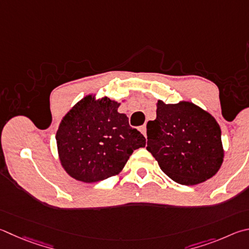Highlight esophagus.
<instances>
[{
	"label": "esophagus",
	"mask_w": 249,
	"mask_h": 249,
	"mask_svg": "<svg viewBox=\"0 0 249 249\" xmlns=\"http://www.w3.org/2000/svg\"><path fill=\"white\" fill-rule=\"evenodd\" d=\"M140 132H142V135H143V136L144 137H146L147 136V127H146V125H142V126H140Z\"/></svg>",
	"instance_id": "34e87169"
}]
</instances>
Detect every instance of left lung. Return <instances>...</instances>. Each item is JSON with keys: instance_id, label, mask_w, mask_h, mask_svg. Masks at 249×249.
Listing matches in <instances>:
<instances>
[{"instance_id": "1", "label": "left lung", "mask_w": 249, "mask_h": 249, "mask_svg": "<svg viewBox=\"0 0 249 249\" xmlns=\"http://www.w3.org/2000/svg\"><path fill=\"white\" fill-rule=\"evenodd\" d=\"M147 150L174 182L196 185L223 162L221 128L209 113L192 102L157 103V119L147 124Z\"/></svg>"}]
</instances>
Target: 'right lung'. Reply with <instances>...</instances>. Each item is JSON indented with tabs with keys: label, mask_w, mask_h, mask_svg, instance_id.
Wrapping results in <instances>:
<instances>
[{
	"label": "right lung",
	"mask_w": 249,
	"mask_h": 249,
	"mask_svg": "<svg viewBox=\"0 0 249 249\" xmlns=\"http://www.w3.org/2000/svg\"><path fill=\"white\" fill-rule=\"evenodd\" d=\"M120 103L87 96L63 117L56 143L63 168L71 178L94 183L119 174L134 150L146 146L143 135L117 112Z\"/></svg>",
	"instance_id": "1"
}]
</instances>
